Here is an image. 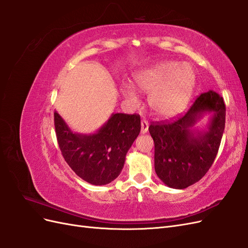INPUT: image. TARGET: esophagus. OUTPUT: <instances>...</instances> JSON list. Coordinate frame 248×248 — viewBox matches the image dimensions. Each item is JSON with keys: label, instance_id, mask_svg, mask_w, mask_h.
<instances>
[{"label": "esophagus", "instance_id": "34e87169", "mask_svg": "<svg viewBox=\"0 0 248 248\" xmlns=\"http://www.w3.org/2000/svg\"><path fill=\"white\" fill-rule=\"evenodd\" d=\"M140 126H141V129H140V132L142 134H145L148 132L149 130V122L147 121V120H142L141 123H140Z\"/></svg>", "mask_w": 248, "mask_h": 248}]
</instances>
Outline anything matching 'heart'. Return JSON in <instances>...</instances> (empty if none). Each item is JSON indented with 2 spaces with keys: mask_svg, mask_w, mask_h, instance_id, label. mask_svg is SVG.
<instances>
[{
  "mask_svg": "<svg viewBox=\"0 0 248 248\" xmlns=\"http://www.w3.org/2000/svg\"><path fill=\"white\" fill-rule=\"evenodd\" d=\"M197 77L189 64L163 61L133 74V84L149 93V106L156 116L164 119L177 117L185 110L191 99ZM126 100L134 103L137 93L130 85H123Z\"/></svg>",
  "mask_w": 248,
  "mask_h": 248,
  "instance_id": "obj_1",
  "label": "heart"
}]
</instances>
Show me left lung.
<instances>
[{"mask_svg": "<svg viewBox=\"0 0 248 248\" xmlns=\"http://www.w3.org/2000/svg\"><path fill=\"white\" fill-rule=\"evenodd\" d=\"M205 114V130L194 127ZM226 123L222 97L212 90L200 95L188 111L172 122L149 126L154 140V167L158 178L175 189L186 188L205 176L218 152Z\"/></svg>", "mask_w": 248, "mask_h": 248, "instance_id": "8db88e82", "label": "left lung"}]
</instances>
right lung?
<instances>
[{
	"label": "right lung",
	"mask_w": 248,
	"mask_h": 248,
	"mask_svg": "<svg viewBox=\"0 0 248 248\" xmlns=\"http://www.w3.org/2000/svg\"><path fill=\"white\" fill-rule=\"evenodd\" d=\"M57 140L66 162L93 185H106L120 175L126 154L140 131L139 115L111 114L94 133L74 132L55 111Z\"/></svg>",
	"instance_id": "obj_1"
}]
</instances>
